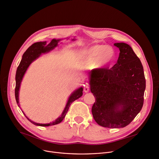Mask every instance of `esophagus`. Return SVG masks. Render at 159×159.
I'll return each instance as SVG.
<instances>
[{
    "label": "esophagus",
    "mask_w": 159,
    "mask_h": 159,
    "mask_svg": "<svg viewBox=\"0 0 159 159\" xmlns=\"http://www.w3.org/2000/svg\"><path fill=\"white\" fill-rule=\"evenodd\" d=\"M89 86H84V92H86V93L88 92H89Z\"/></svg>",
    "instance_id": "1"
}]
</instances>
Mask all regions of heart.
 <instances>
[{"instance_id": "obj_1", "label": "heart", "mask_w": 159, "mask_h": 159, "mask_svg": "<svg viewBox=\"0 0 159 159\" xmlns=\"http://www.w3.org/2000/svg\"><path fill=\"white\" fill-rule=\"evenodd\" d=\"M115 51L112 47L96 44L87 49L83 54L84 60L88 64H94L97 68L111 64L115 58Z\"/></svg>"}]
</instances>
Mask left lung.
<instances>
[{"label":"left lung","instance_id":"8db88e82","mask_svg":"<svg viewBox=\"0 0 159 159\" xmlns=\"http://www.w3.org/2000/svg\"><path fill=\"white\" fill-rule=\"evenodd\" d=\"M114 45L120 51L117 63L89 73L95 98L93 117L98 125L112 129L125 127L134 119L143 107L146 89L142 64L132 48L125 43Z\"/></svg>","mask_w":159,"mask_h":159}]
</instances>
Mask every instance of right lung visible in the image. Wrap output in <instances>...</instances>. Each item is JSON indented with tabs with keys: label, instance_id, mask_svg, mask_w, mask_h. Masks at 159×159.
Instances as JSON below:
<instances>
[{
	"label": "right lung",
	"instance_id": "obj_1",
	"mask_svg": "<svg viewBox=\"0 0 159 159\" xmlns=\"http://www.w3.org/2000/svg\"><path fill=\"white\" fill-rule=\"evenodd\" d=\"M59 41H60L59 39H54L51 41V42L47 45H46V42L34 43L30 47H29V48H28V49H27L23 54L22 60H21V61H20V62L17 69L16 75V88H15V96H16V102L17 103V105L19 104V90L20 84V82H21L22 79L23 77V75L25 73V71H26L27 68H28L29 65L34 60L36 59L38 57H39L40 56L41 53H45V52H49L51 50L53 49L55 47L57 46V43ZM82 91H83V88H80L71 94V95L70 97V98H69V100L67 101L66 107L64 110L63 113L61 114L60 117H59L58 118H57L56 120L52 123H49L47 124L37 123H35V122L31 121L30 120H29L25 116V114H25L26 118L29 120V121H30L32 123L34 124V125H36L41 126V127H48V126H51V125H57V124L60 123V122H61V121L64 120L71 103L74 101L80 98V97L82 95ZM18 106L19 107V105H18ZM23 113H24V112H23Z\"/></svg>",
	"mask_w": 159,
	"mask_h": 159
}]
</instances>
